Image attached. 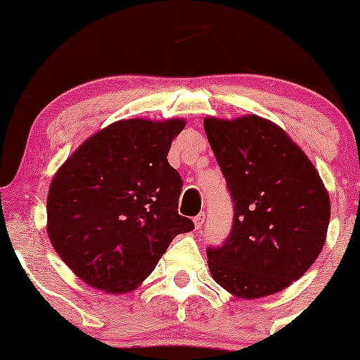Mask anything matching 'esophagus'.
<instances>
[{"label": "esophagus", "instance_id": "obj_1", "mask_svg": "<svg viewBox=\"0 0 360 360\" xmlns=\"http://www.w3.org/2000/svg\"><path fill=\"white\" fill-rule=\"evenodd\" d=\"M193 223H195V228H197V230H200V228L203 226V223H205V214L203 212L198 214V216L193 219Z\"/></svg>", "mask_w": 360, "mask_h": 360}]
</instances>
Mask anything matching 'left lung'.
<instances>
[{"label": "left lung", "instance_id": "1", "mask_svg": "<svg viewBox=\"0 0 360 360\" xmlns=\"http://www.w3.org/2000/svg\"><path fill=\"white\" fill-rule=\"evenodd\" d=\"M203 129L233 202L230 235L207 249L210 275L245 300L282 291L324 248L328 190L301 148L261 116H209Z\"/></svg>", "mask_w": 360, "mask_h": 360}]
</instances>
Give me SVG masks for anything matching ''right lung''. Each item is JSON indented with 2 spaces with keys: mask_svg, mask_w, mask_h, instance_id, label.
<instances>
[{
  "mask_svg": "<svg viewBox=\"0 0 360 360\" xmlns=\"http://www.w3.org/2000/svg\"><path fill=\"white\" fill-rule=\"evenodd\" d=\"M186 122L132 118L94 134L53 176L46 231L60 259L89 285L134 291L174 237L193 230L179 216V172L167 162Z\"/></svg>",
  "mask_w": 360,
  "mask_h": 360,
  "instance_id": "obj_1",
  "label": "right lung"
}]
</instances>
